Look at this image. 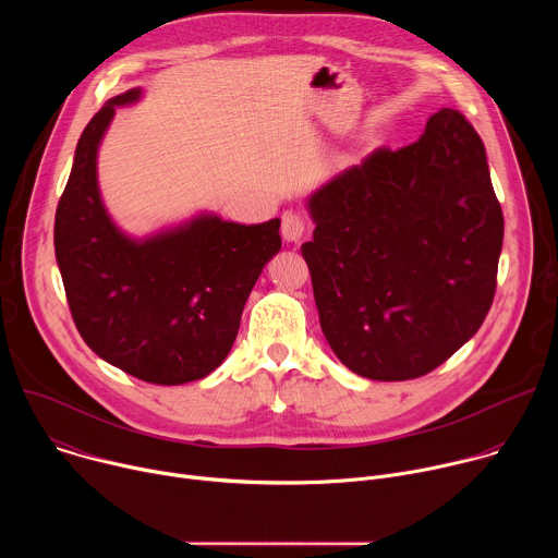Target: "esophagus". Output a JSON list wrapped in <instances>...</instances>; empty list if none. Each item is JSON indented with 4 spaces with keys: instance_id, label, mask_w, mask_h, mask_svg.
I'll use <instances>...</instances> for the list:
<instances>
[{
    "instance_id": "obj_1",
    "label": "esophagus",
    "mask_w": 558,
    "mask_h": 558,
    "mask_svg": "<svg viewBox=\"0 0 558 558\" xmlns=\"http://www.w3.org/2000/svg\"><path fill=\"white\" fill-rule=\"evenodd\" d=\"M280 231H282V238H284L287 243H298L300 238L304 235V231H306V225H304L302 214H298V211H293V209L284 211V214H282V227H280Z\"/></svg>"
}]
</instances>
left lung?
Masks as SVG:
<instances>
[{
	"instance_id": "1",
	"label": "left lung",
	"mask_w": 558,
	"mask_h": 558,
	"mask_svg": "<svg viewBox=\"0 0 558 558\" xmlns=\"http://www.w3.org/2000/svg\"><path fill=\"white\" fill-rule=\"evenodd\" d=\"M302 245L323 333L353 373L415 379L459 351L490 311L504 245L486 147L452 108L420 141L371 151L320 190Z\"/></svg>"
}]
</instances>
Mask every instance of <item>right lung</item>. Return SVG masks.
Here are the masks:
<instances>
[{"label":"right lung","mask_w":558,"mask_h":558,"mask_svg":"<svg viewBox=\"0 0 558 558\" xmlns=\"http://www.w3.org/2000/svg\"><path fill=\"white\" fill-rule=\"evenodd\" d=\"M143 97H112L86 125L54 214V256L72 320L108 364L149 384L177 386L222 364L263 267L280 252V220L241 225L201 211L145 238L108 214L97 156L114 110Z\"/></svg>","instance_id":"1"}]
</instances>
